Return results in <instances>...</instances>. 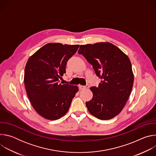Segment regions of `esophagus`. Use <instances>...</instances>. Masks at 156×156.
I'll use <instances>...</instances> for the list:
<instances>
[{
	"label": "esophagus",
	"mask_w": 156,
	"mask_h": 156,
	"mask_svg": "<svg viewBox=\"0 0 156 156\" xmlns=\"http://www.w3.org/2000/svg\"><path fill=\"white\" fill-rule=\"evenodd\" d=\"M89 87H90V86L89 85H87V86H81V85H80L79 86V89L80 90H85V89H87Z\"/></svg>",
	"instance_id": "34e87169"
}]
</instances>
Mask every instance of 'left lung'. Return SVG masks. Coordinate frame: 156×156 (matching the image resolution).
<instances>
[{
	"label": "left lung",
	"mask_w": 156,
	"mask_h": 156,
	"mask_svg": "<svg viewBox=\"0 0 156 156\" xmlns=\"http://www.w3.org/2000/svg\"><path fill=\"white\" fill-rule=\"evenodd\" d=\"M78 54L93 65L101 80L98 87H90L93 96L86 102L88 111L100 120L115 117L125 107L134 81L129 58L108 42L81 45Z\"/></svg>",
	"instance_id": "1"
}]
</instances>
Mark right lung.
Wrapping results in <instances>:
<instances>
[{
    "mask_svg": "<svg viewBox=\"0 0 156 156\" xmlns=\"http://www.w3.org/2000/svg\"><path fill=\"white\" fill-rule=\"evenodd\" d=\"M80 45L48 43L28 60L24 82L31 104L43 118L55 120L68 112L78 91L77 86L62 84L58 79L65 73L66 62Z\"/></svg>",
    "mask_w": 156,
    "mask_h": 156,
    "instance_id": "1",
    "label": "right lung"
}]
</instances>
